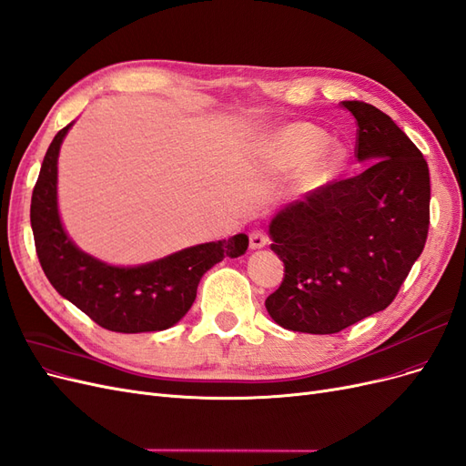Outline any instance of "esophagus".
Wrapping results in <instances>:
<instances>
[{"label":"esophagus","mask_w":466,"mask_h":466,"mask_svg":"<svg viewBox=\"0 0 466 466\" xmlns=\"http://www.w3.org/2000/svg\"><path fill=\"white\" fill-rule=\"evenodd\" d=\"M267 246V236L263 230H253L249 234V248L251 249H261Z\"/></svg>","instance_id":"obj_1"}]
</instances>
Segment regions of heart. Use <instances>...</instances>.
Instances as JSON below:
<instances>
[{
	"label": "heart",
	"mask_w": 466,
	"mask_h": 466,
	"mask_svg": "<svg viewBox=\"0 0 466 466\" xmlns=\"http://www.w3.org/2000/svg\"><path fill=\"white\" fill-rule=\"evenodd\" d=\"M327 133L309 124H292L280 129L268 147V160L277 168H292L315 155L313 170L329 172L335 168L339 155L325 147Z\"/></svg>",
	"instance_id": "1"
}]
</instances>
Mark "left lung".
Segmentation results:
<instances>
[{
  "label": "left lung",
  "instance_id": "8db88e82",
  "mask_svg": "<svg viewBox=\"0 0 466 466\" xmlns=\"http://www.w3.org/2000/svg\"><path fill=\"white\" fill-rule=\"evenodd\" d=\"M340 104L358 124L354 155L371 164L268 224L284 279L265 308L280 327L311 335L339 333L391 304L430 228V170L418 147L371 104Z\"/></svg>",
  "mask_w": 466,
  "mask_h": 466
}]
</instances>
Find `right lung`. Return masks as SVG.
I'll return each mask as SVG.
<instances>
[{
	"label": "right lung",
	"instance_id": "right-lung-1",
	"mask_svg": "<svg viewBox=\"0 0 466 466\" xmlns=\"http://www.w3.org/2000/svg\"><path fill=\"white\" fill-rule=\"evenodd\" d=\"M69 127L50 143L33 189L31 227L42 271L59 294L108 331H164L187 313L208 268L224 258H239L249 239L236 234L137 267H114L81 251L57 213V157Z\"/></svg>",
	"mask_w": 466,
	"mask_h": 466
}]
</instances>
